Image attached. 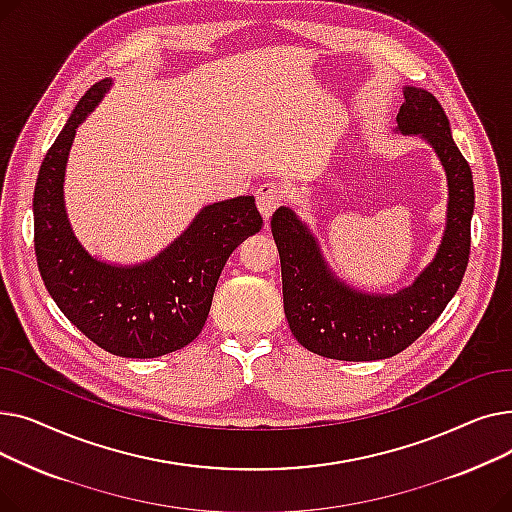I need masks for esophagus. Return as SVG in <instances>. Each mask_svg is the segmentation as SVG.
<instances>
[{"label": "esophagus", "instance_id": "obj_1", "mask_svg": "<svg viewBox=\"0 0 512 512\" xmlns=\"http://www.w3.org/2000/svg\"><path fill=\"white\" fill-rule=\"evenodd\" d=\"M257 209L261 211L263 218H270V215L284 203L286 199V188L278 182H265L255 191Z\"/></svg>", "mask_w": 512, "mask_h": 512}]
</instances>
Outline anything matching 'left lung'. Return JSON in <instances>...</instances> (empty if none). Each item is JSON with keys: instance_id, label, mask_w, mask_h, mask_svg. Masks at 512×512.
I'll use <instances>...</instances> for the list:
<instances>
[{"instance_id": "left-lung-1", "label": "left lung", "mask_w": 512, "mask_h": 512, "mask_svg": "<svg viewBox=\"0 0 512 512\" xmlns=\"http://www.w3.org/2000/svg\"><path fill=\"white\" fill-rule=\"evenodd\" d=\"M396 120L398 130L423 134L434 145L450 193L442 247L413 286L394 297H373L346 288L334 280L313 236L292 209L280 207L272 215L288 326L307 351L321 357L375 361L402 353L440 317L467 270L475 205L473 174L452 141L442 105L432 93L407 87Z\"/></svg>"}]
</instances>
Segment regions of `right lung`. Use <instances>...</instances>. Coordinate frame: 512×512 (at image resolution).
Masks as SVG:
<instances>
[{
    "mask_svg": "<svg viewBox=\"0 0 512 512\" xmlns=\"http://www.w3.org/2000/svg\"><path fill=\"white\" fill-rule=\"evenodd\" d=\"M110 83L99 80L83 95L43 159L33 195L35 255L47 292L72 326L107 353L153 359L201 334L224 263L238 242L261 230L263 218L255 197H236L207 205L178 240L143 265L93 259L70 230L62 186L76 126Z\"/></svg>",
    "mask_w": 512,
    "mask_h": 512,
    "instance_id": "1",
    "label": "right lung"
}]
</instances>
